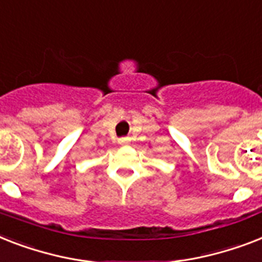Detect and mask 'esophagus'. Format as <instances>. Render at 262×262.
<instances>
[{"instance_id":"obj_1","label":"esophagus","mask_w":262,"mask_h":262,"mask_svg":"<svg viewBox=\"0 0 262 262\" xmlns=\"http://www.w3.org/2000/svg\"><path fill=\"white\" fill-rule=\"evenodd\" d=\"M119 143L120 144H128L129 143V138L128 137H123L119 139Z\"/></svg>"}]
</instances>
